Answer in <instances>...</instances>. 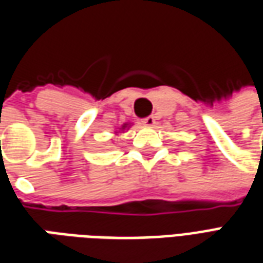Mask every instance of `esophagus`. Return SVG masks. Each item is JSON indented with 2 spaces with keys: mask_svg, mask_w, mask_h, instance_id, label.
I'll use <instances>...</instances> for the list:
<instances>
[{
  "mask_svg": "<svg viewBox=\"0 0 263 263\" xmlns=\"http://www.w3.org/2000/svg\"><path fill=\"white\" fill-rule=\"evenodd\" d=\"M142 124L145 126H153L155 125V117L149 116L146 117V118H143V120H142Z\"/></svg>",
  "mask_w": 263,
  "mask_h": 263,
  "instance_id": "esophagus-1",
  "label": "esophagus"
}]
</instances>
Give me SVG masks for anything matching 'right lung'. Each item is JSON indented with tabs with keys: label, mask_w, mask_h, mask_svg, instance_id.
Instances as JSON below:
<instances>
[{
	"label": "right lung",
	"mask_w": 263,
	"mask_h": 263,
	"mask_svg": "<svg viewBox=\"0 0 263 263\" xmlns=\"http://www.w3.org/2000/svg\"><path fill=\"white\" fill-rule=\"evenodd\" d=\"M128 125H129V124H124V125L121 126V129H125V128H128Z\"/></svg>",
	"instance_id": "right-lung-1"
}]
</instances>
